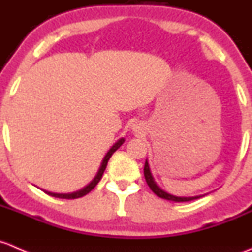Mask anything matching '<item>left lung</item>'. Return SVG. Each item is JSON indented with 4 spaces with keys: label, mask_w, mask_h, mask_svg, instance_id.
<instances>
[{
    "label": "left lung",
    "mask_w": 252,
    "mask_h": 252,
    "mask_svg": "<svg viewBox=\"0 0 252 252\" xmlns=\"http://www.w3.org/2000/svg\"><path fill=\"white\" fill-rule=\"evenodd\" d=\"M144 178H146V181H147V184H148L149 188H151V190L153 191L157 196H159L160 198H164V200L174 201V202H188V201H192V200H196V198L200 197V196H196V197H176V196H173V195H170V193H168V192H165V191L161 190V189L159 188L156 183H154L153 176H152L151 170H149V165L147 161H146V164H144Z\"/></svg>",
    "instance_id": "8db88e82"
}]
</instances>
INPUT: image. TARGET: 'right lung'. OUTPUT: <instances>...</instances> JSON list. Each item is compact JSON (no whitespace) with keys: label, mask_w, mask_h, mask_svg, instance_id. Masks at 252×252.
Returning <instances> with one entry per match:
<instances>
[{"label":"right lung","mask_w":252,"mask_h":252,"mask_svg":"<svg viewBox=\"0 0 252 252\" xmlns=\"http://www.w3.org/2000/svg\"><path fill=\"white\" fill-rule=\"evenodd\" d=\"M123 143H124V138H121L120 141L118 142V143L114 144L113 148H111L110 151L108 152V154H106V156L104 157V160H103V163H101V166H100V169H99V171H98V174H96V176H95V178H94V180L92 181V183L89 184L88 186H86V188H84V189H82V190L77 191V192H73V193H54V192H47V191H45V192H46L47 195L52 196V197L64 198V200H72V198H78V197H82V196L87 195V193H88V192H91V191L93 190L94 188H95L96 184H98L99 181H100L101 176H103V174H104V170H105L106 165H108V161H109V159H110V157L113 156V153L116 151V149L120 148V146Z\"/></svg>","instance_id":"1"}]
</instances>
